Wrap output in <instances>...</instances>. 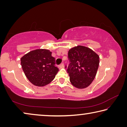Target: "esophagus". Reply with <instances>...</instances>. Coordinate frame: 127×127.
I'll return each mask as SVG.
<instances>
[{"label": "esophagus", "mask_w": 127, "mask_h": 127, "mask_svg": "<svg viewBox=\"0 0 127 127\" xmlns=\"http://www.w3.org/2000/svg\"><path fill=\"white\" fill-rule=\"evenodd\" d=\"M59 67L61 68H63L64 67V63H61V64H60Z\"/></svg>", "instance_id": "esophagus-1"}]
</instances>
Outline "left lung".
<instances>
[{
	"label": "left lung",
	"mask_w": 127,
	"mask_h": 127,
	"mask_svg": "<svg viewBox=\"0 0 127 127\" xmlns=\"http://www.w3.org/2000/svg\"><path fill=\"white\" fill-rule=\"evenodd\" d=\"M68 59L70 63L67 72L70 83L79 89L87 87L95 78L99 65V56L92 49L79 45L69 50Z\"/></svg>",
	"instance_id": "1"
}]
</instances>
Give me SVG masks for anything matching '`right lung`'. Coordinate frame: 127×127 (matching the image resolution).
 Instances as JSON below:
<instances>
[{
  "instance_id": "1",
  "label": "right lung",
  "mask_w": 127,
  "mask_h": 127,
  "mask_svg": "<svg viewBox=\"0 0 127 127\" xmlns=\"http://www.w3.org/2000/svg\"><path fill=\"white\" fill-rule=\"evenodd\" d=\"M51 53L47 49H36L21 58V64L25 76L36 86L49 84L59 71Z\"/></svg>"
}]
</instances>
